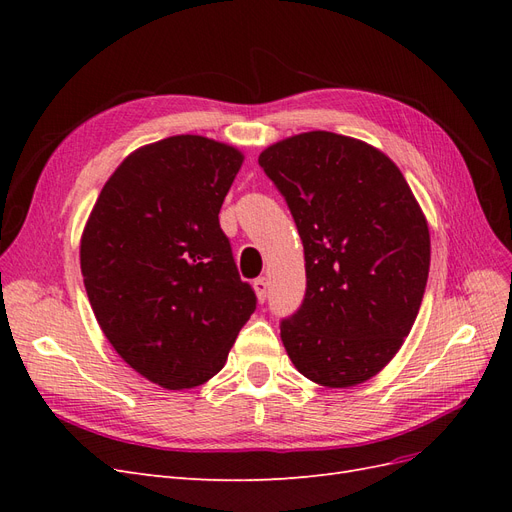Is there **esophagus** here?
Wrapping results in <instances>:
<instances>
[{
	"mask_svg": "<svg viewBox=\"0 0 512 512\" xmlns=\"http://www.w3.org/2000/svg\"><path fill=\"white\" fill-rule=\"evenodd\" d=\"M254 290L258 294V301L265 303L267 294H269V280H267V277H258V280H254Z\"/></svg>",
	"mask_w": 512,
	"mask_h": 512,
	"instance_id": "1",
	"label": "esophagus"
}]
</instances>
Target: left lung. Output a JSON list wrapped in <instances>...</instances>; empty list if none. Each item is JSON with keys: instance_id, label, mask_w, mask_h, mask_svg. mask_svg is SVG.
<instances>
[{"instance_id": "obj_1", "label": "left lung", "mask_w": 512, "mask_h": 512, "mask_svg": "<svg viewBox=\"0 0 512 512\" xmlns=\"http://www.w3.org/2000/svg\"><path fill=\"white\" fill-rule=\"evenodd\" d=\"M305 252L307 288L280 322L290 361L331 389L376 376L404 344L429 275V228L382 151L305 132L260 153Z\"/></svg>"}]
</instances>
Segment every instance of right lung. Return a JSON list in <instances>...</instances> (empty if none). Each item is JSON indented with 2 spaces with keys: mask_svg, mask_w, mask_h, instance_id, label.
Masks as SVG:
<instances>
[{
  "mask_svg": "<svg viewBox=\"0 0 512 512\" xmlns=\"http://www.w3.org/2000/svg\"><path fill=\"white\" fill-rule=\"evenodd\" d=\"M243 156L205 136L134 151L102 188L81 241L100 329L138 374L192 389L224 367L254 314L220 209Z\"/></svg>",
  "mask_w": 512,
  "mask_h": 512,
  "instance_id": "1",
  "label": "right lung"
}]
</instances>
